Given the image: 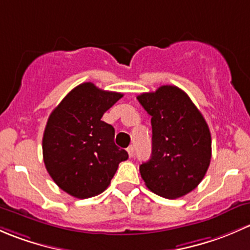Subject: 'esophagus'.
I'll return each mask as SVG.
<instances>
[{"mask_svg":"<svg viewBox=\"0 0 250 250\" xmlns=\"http://www.w3.org/2000/svg\"><path fill=\"white\" fill-rule=\"evenodd\" d=\"M127 153H128V156H130V158H132V156H133V146H128Z\"/></svg>","mask_w":250,"mask_h":250,"instance_id":"esophagus-1","label":"esophagus"}]
</instances>
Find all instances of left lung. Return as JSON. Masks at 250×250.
Returning <instances> with one entry per match:
<instances>
[{
    "label": "left lung",
    "mask_w": 250,
    "mask_h": 250,
    "mask_svg": "<svg viewBox=\"0 0 250 250\" xmlns=\"http://www.w3.org/2000/svg\"><path fill=\"white\" fill-rule=\"evenodd\" d=\"M151 117V156L140 166L146 188L166 199L192 191L205 177L212 158L207 123L183 90L163 85L137 96Z\"/></svg>",
    "instance_id": "obj_1"
}]
</instances>
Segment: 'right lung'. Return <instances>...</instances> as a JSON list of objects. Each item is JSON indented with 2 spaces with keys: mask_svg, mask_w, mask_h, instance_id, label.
Returning <instances> with one entry per match:
<instances>
[{
  "mask_svg": "<svg viewBox=\"0 0 250 250\" xmlns=\"http://www.w3.org/2000/svg\"><path fill=\"white\" fill-rule=\"evenodd\" d=\"M120 92L83 83L68 92L51 112L43 135L45 168L60 189L89 199L107 189L128 154L114 143V127L101 118Z\"/></svg>",
  "mask_w": 250,
  "mask_h": 250,
  "instance_id": "right-lung-1",
  "label": "right lung"
}]
</instances>
